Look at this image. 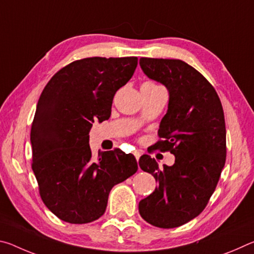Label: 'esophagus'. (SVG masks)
<instances>
[{
    "instance_id": "1",
    "label": "esophagus",
    "mask_w": 254,
    "mask_h": 254,
    "mask_svg": "<svg viewBox=\"0 0 254 254\" xmlns=\"http://www.w3.org/2000/svg\"><path fill=\"white\" fill-rule=\"evenodd\" d=\"M133 154H134V157H135L136 160H139V158L141 156V152L140 151H134V152H133Z\"/></svg>"
}]
</instances>
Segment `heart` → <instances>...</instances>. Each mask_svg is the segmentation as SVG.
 Masks as SVG:
<instances>
[{"label": "heart", "mask_w": 254, "mask_h": 254, "mask_svg": "<svg viewBox=\"0 0 254 254\" xmlns=\"http://www.w3.org/2000/svg\"><path fill=\"white\" fill-rule=\"evenodd\" d=\"M145 84H150V83H145Z\"/></svg>", "instance_id": "heart-1"}]
</instances>
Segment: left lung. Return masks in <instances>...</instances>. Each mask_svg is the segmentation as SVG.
I'll return each instance as SVG.
<instances>
[{
	"label": "left lung",
	"instance_id": "left-lung-1",
	"mask_svg": "<svg viewBox=\"0 0 254 254\" xmlns=\"http://www.w3.org/2000/svg\"><path fill=\"white\" fill-rule=\"evenodd\" d=\"M141 69L169 92L168 111L153 145L175 156L173 166L158 167L148 154L140 168L159 186L139 203L141 217L161 229L186 224L203 212L216 188L226 159L224 112L216 91L194 67L179 59L140 58Z\"/></svg>",
	"mask_w": 254,
	"mask_h": 254
}]
</instances>
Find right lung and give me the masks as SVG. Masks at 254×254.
Returning <instances> with one entry per match:
<instances>
[{"label": "right lung", "instance_id": "1", "mask_svg": "<svg viewBox=\"0 0 254 254\" xmlns=\"http://www.w3.org/2000/svg\"><path fill=\"white\" fill-rule=\"evenodd\" d=\"M136 65V57L76 60L41 93L30 134L32 170L42 201L62 221L85 224L100 218L111 189L136 173L133 154L114 149L93 160L88 144L94 121L110 118L115 93Z\"/></svg>", "mask_w": 254, "mask_h": 254}]
</instances>
